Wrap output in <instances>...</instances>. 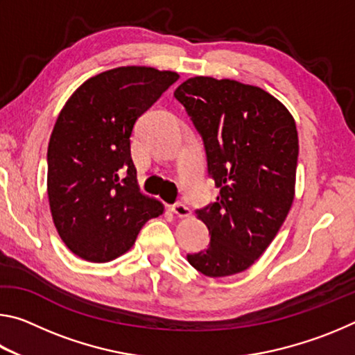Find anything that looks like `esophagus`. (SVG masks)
I'll return each instance as SVG.
<instances>
[{"label":"esophagus","instance_id":"esophagus-1","mask_svg":"<svg viewBox=\"0 0 355 355\" xmlns=\"http://www.w3.org/2000/svg\"><path fill=\"white\" fill-rule=\"evenodd\" d=\"M171 209H172L173 214L178 216V218H189V216H191V209L186 207L184 203H182V202L173 203V205L171 207Z\"/></svg>","mask_w":355,"mask_h":355}]
</instances>
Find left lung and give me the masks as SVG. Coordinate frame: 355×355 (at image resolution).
<instances>
[{
  "label": "left lung",
  "instance_id": "obj_1",
  "mask_svg": "<svg viewBox=\"0 0 355 355\" xmlns=\"http://www.w3.org/2000/svg\"><path fill=\"white\" fill-rule=\"evenodd\" d=\"M173 95L202 136L208 175L220 189L196 211L211 238L188 261L208 277L243 272L272 243L294 200L296 123L271 94L235 80L189 78Z\"/></svg>",
  "mask_w": 355,
  "mask_h": 355
}]
</instances>
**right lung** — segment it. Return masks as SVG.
<instances>
[{
    "label": "right lung",
    "mask_w": 355,
    "mask_h": 355,
    "mask_svg": "<svg viewBox=\"0 0 355 355\" xmlns=\"http://www.w3.org/2000/svg\"><path fill=\"white\" fill-rule=\"evenodd\" d=\"M178 78L136 65L107 70L83 83L59 114L46 153L48 200L59 236L83 260L123 255L163 214L137 186L131 135Z\"/></svg>",
    "instance_id": "add662e5"
}]
</instances>
